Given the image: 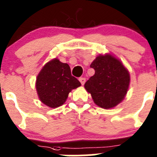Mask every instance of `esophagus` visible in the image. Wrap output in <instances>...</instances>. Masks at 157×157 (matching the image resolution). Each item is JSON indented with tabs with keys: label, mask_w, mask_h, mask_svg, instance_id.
Returning <instances> with one entry per match:
<instances>
[{
	"label": "esophagus",
	"mask_w": 157,
	"mask_h": 157,
	"mask_svg": "<svg viewBox=\"0 0 157 157\" xmlns=\"http://www.w3.org/2000/svg\"><path fill=\"white\" fill-rule=\"evenodd\" d=\"M79 80H80V82L81 83V84L83 85L85 83V82H86V78H85V77H80V78H79Z\"/></svg>",
	"instance_id": "obj_1"
}]
</instances>
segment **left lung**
I'll use <instances>...</instances> for the list:
<instances>
[{
  "instance_id": "8db88e82",
  "label": "left lung",
  "mask_w": 157,
  "mask_h": 157,
  "mask_svg": "<svg viewBox=\"0 0 157 157\" xmlns=\"http://www.w3.org/2000/svg\"><path fill=\"white\" fill-rule=\"evenodd\" d=\"M95 74L84 87L101 108H113L122 101L130 83V75L119 60L110 55H99L90 64Z\"/></svg>"
}]
</instances>
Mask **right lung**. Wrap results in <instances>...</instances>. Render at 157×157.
I'll return each instance as SVG.
<instances>
[{"label": "right lung", "instance_id": "obj_1", "mask_svg": "<svg viewBox=\"0 0 157 157\" xmlns=\"http://www.w3.org/2000/svg\"><path fill=\"white\" fill-rule=\"evenodd\" d=\"M80 85V81L71 75L68 64L57 58L47 63L36 79L39 99L51 108L63 105L70 92Z\"/></svg>", "mask_w": 157, "mask_h": 157}]
</instances>
